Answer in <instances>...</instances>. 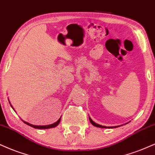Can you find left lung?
<instances>
[{"label": "left lung", "mask_w": 155, "mask_h": 155, "mask_svg": "<svg viewBox=\"0 0 155 155\" xmlns=\"http://www.w3.org/2000/svg\"><path fill=\"white\" fill-rule=\"evenodd\" d=\"M89 120H90V121H91V123L93 124V126H95V127H99V128H106V127H104V126H101V125H99V124H96V123H95L94 121H93L92 119H91V118L89 117ZM110 128H114V127H110Z\"/></svg>", "instance_id": "obj_1"}]
</instances>
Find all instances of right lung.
Wrapping results in <instances>:
<instances>
[{
  "label": "right lung",
  "instance_id": "obj_1",
  "mask_svg": "<svg viewBox=\"0 0 155 155\" xmlns=\"http://www.w3.org/2000/svg\"><path fill=\"white\" fill-rule=\"evenodd\" d=\"M11 106L12 107V106H11ZM12 108H13V107H12ZM22 121L24 122V123L26 124H27V125L30 126V127H33V128H35V129H49V128H53V127H57V126L59 124V123H60V118L57 122H55V123L52 124H50V125H47V126H35V125H32V124H28V123H27V122L23 121V120H22Z\"/></svg>",
  "mask_w": 155,
  "mask_h": 155
}]
</instances>
